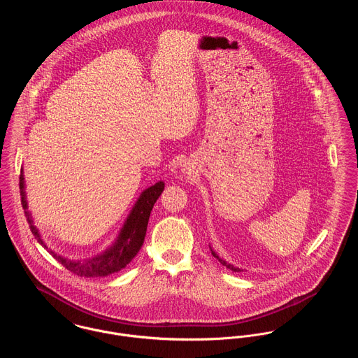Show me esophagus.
<instances>
[{
    "label": "esophagus",
    "instance_id": "34e87169",
    "mask_svg": "<svg viewBox=\"0 0 358 358\" xmlns=\"http://www.w3.org/2000/svg\"><path fill=\"white\" fill-rule=\"evenodd\" d=\"M184 170H185V169H184Z\"/></svg>",
    "mask_w": 358,
    "mask_h": 358
}]
</instances>
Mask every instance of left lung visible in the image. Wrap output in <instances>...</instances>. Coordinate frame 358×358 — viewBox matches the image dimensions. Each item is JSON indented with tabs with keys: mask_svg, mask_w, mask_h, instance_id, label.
I'll use <instances>...</instances> for the list:
<instances>
[{
	"mask_svg": "<svg viewBox=\"0 0 358 358\" xmlns=\"http://www.w3.org/2000/svg\"><path fill=\"white\" fill-rule=\"evenodd\" d=\"M210 248H211V247H210ZM211 254H213V255H214V257H215V258H217V259H218V261H220V262H221V264H222V265H224V266H227V268H228V269H231V271H234V272H241V271H240V269H238V268H235V266H232V265H229V264H227V262H225V261H224V259H221V258H220V257H218V255H217V254H215V252H214V251H213V250H211Z\"/></svg>",
	"mask_w": 358,
	"mask_h": 358,
	"instance_id": "left-lung-1",
	"label": "left lung"
}]
</instances>
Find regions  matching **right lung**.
Masks as SVG:
<instances>
[{
	"mask_svg": "<svg viewBox=\"0 0 358 358\" xmlns=\"http://www.w3.org/2000/svg\"><path fill=\"white\" fill-rule=\"evenodd\" d=\"M23 176L20 174V196H22V206L26 210L27 208V201H26V195H24V181H23ZM164 189V184L159 181L155 185L147 188L141 196L137 200V203L134 204L127 221L124 222L122 231H120V238L113 244L111 248H108L104 254L96 255L90 259L82 261V262H74V261H69L57 254H55L53 251H50V254L70 272H73L74 275H78L82 278H103V276H108L111 273L120 272V269H123L140 251L144 238L147 234V225H148V220L151 215V210L155 204V201L158 200L160 194ZM27 221L30 224V229L31 232L36 235V238L40 241L43 247H46L43 244V241L41 240L40 234L37 231V228L33 225V220L29 214V211H24Z\"/></svg>",
	"mask_w": 358,
	"mask_h": 358,
	"instance_id": "add662e5",
	"label": "right lung"
}]
</instances>
